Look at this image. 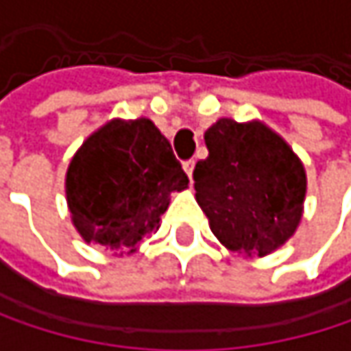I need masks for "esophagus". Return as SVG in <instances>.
Returning a JSON list of instances; mask_svg holds the SVG:
<instances>
[{
  "label": "esophagus",
  "mask_w": 351,
  "mask_h": 351,
  "mask_svg": "<svg viewBox=\"0 0 351 351\" xmlns=\"http://www.w3.org/2000/svg\"><path fill=\"white\" fill-rule=\"evenodd\" d=\"M182 169H184V173L189 178H193V171H195V160H186L184 165H182Z\"/></svg>",
  "instance_id": "34e87169"
}]
</instances>
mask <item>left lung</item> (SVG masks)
Masks as SVG:
<instances>
[{
    "label": "left lung",
    "instance_id": "obj_1",
    "mask_svg": "<svg viewBox=\"0 0 351 351\" xmlns=\"http://www.w3.org/2000/svg\"><path fill=\"white\" fill-rule=\"evenodd\" d=\"M209 156L193 180L213 236L245 258L268 256L297 232L307 175L289 142L264 121L217 119L205 132Z\"/></svg>",
    "mask_w": 351,
    "mask_h": 351
}]
</instances>
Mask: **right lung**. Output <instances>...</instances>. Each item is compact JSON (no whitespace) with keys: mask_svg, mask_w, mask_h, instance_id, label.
Listing matches in <instances>:
<instances>
[{"mask_svg":"<svg viewBox=\"0 0 351 351\" xmlns=\"http://www.w3.org/2000/svg\"><path fill=\"white\" fill-rule=\"evenodd\" d=\"M189 178L148 117H113L75 152L64 176L71 221L87 244L134 254L158 232Z\"/></svg>","mask_w":351,"mask_h":351,"instance_id":"add662e5","label":"right lung"}]
</instances>
